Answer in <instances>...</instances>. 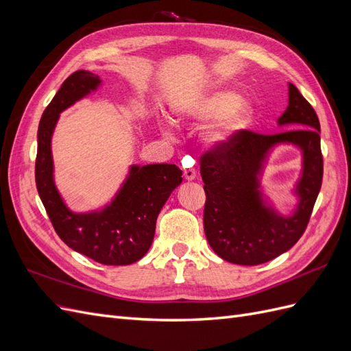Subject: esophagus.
Instances as JSON below:
<instances>
[{"instance_id": "1", "label": "esophagus", "mask_w": 351, "mask_h": 351, "mask_svg": "<svg viewBox=\"0 0 351 351\" xmlns=\"http://www.w3.org/2000/svg\"><path fill=\"white\" fill-rule=\"evenodd\" d=\"M183 176H184L187 182H192V180L196 178V169L195 168H186L183 171Z\"/></svg>"}]
</instances>
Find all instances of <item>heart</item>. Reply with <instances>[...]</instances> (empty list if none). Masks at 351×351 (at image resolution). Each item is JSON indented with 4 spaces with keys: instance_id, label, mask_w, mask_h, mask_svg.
Returning <instances> with one entry per match:
<instances>
[{
    "instance_id": "1",
    "label": "heart",
    "mask_w": 351,
    "mask_h": 351,
    "mask_svg": "<svg viewBox=\"0 0 351 351\" xmlns=\"http://www.w3.org/2000/svg\"><path fill=\"white\" fill-rule=\"evenodd\" d=\"M176 114L184 123H204L218 117L206 134V141L210 145H224L249 129L254 107L249 99L239 98L236 92L210 89L180 105Z\"/></svg>"
}]
</instances>
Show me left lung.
I'll return each mask as SVG.
<instances>
[{
	"instance_id": "obj_1",
	"label": "left lung",
	"mask_w": 351,
	"mask_h": 351,
	"mask_svg": "<svg viewBox=\"0 0 351 351\" xmlns=\"http://www.w3.org/2000/svg\"><path fill=\"white\" fill-rule=\"evenodd\" d=\"M278 125L293 129L274 134L244 130L200 156L206 193L205 236L227 262L253 267L275 259L299 241L311 219L324 176L321 124L293 83H289V107ZM281 143L297 145L304 156L302 176L295 188L300 202L289 217L264 202L258 182L267 155Z\"/></svg>"
}]
</instances>
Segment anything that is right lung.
I'll return each instance as SVG.
<instances>
[{
  "label": "right lung",
  "instance_id": "add662e5",
  "mask_svg": "<svg viewBox=\"0 0 351 351\" xmlns=\"http://www.w3.org/2000/svg\"><path fill=\"white\" fill-rule=\"evenodd\" d=\"M99 84L97 74L74 71L42 114L35 165L36 189L54 230L69 247L102 265H130L149 250L158 214L183 182V173L174 164L132 165L111 204L83 214L69 209L54 182L52 133L60 114L97 90Z\"/></svg>",
  "mask_w": 351,
  "mask_h": 351
}]
</instances>
